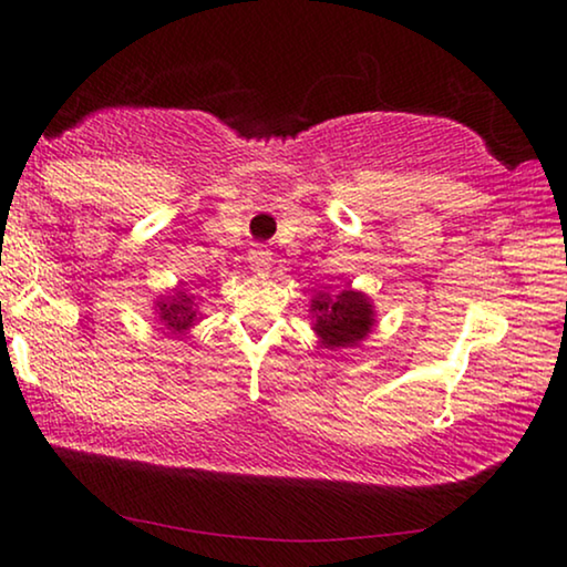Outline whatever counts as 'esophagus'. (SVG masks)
Returning <instances> with one entry per match:
<instances>
[{"instance_id": "1", "label": "esophagus", "mask_w": 567, "mask_h": 567, "mask_svg": "<svg viewBox=\"0 0 567 567\" xmlns=\"http://www.w3.org/2000/svg\"><path fill=\"white\" fill-rule=\"evenodd\" d=\"M247 260H250V268L258 276H266L268 270H270V262H274V258H270V252L262 250V247H258V250H252L250 258H247Z\"/></svg>"}]
</instances>
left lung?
Here are the masks:
<instances>
[{
  "instance_id": "1",
  "label": "left lung",
  "mask_w": 567,
  "mask_h": 567,
  "mask_svg": "<svg viewBox=\"0 0 567 567\" xmlns=\"http://www.w3.org/2000/svg\"><path fill=\"white\" fill-rule=\"evenodd\" d=\"M315 332L324 348H353L374 328V305L363 291L346 289L330 297L317 293L312 299Z\"/></svg>"
}]
</instances>
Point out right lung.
<instances>
[{"label":"right lung","mask_w":567,"mask_h":567,"mask_svg":"<svg viewBox=\"0 0 567 567\" xmlns=\"http://www.w3.org/2000/svg\"><path fill=\"white\" fill-rule=\"evenodd\" d=\"M196 297H190V293H185V289L173 291V297H162L157 301V315H159V322H165L167 330L173 332H185L190 328L193 322L198 320V312H196Z\"/></svg>","instance_id":"obj_1"}]
</instances>
